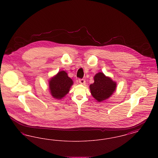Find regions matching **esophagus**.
Instances as JSON below:
<instances>
[{"label": "esophagus", "mask_w": 158, "mask_h": 158, "mask_svg": "<svg viewBox=\"0 0 158 158\" xmlns=\"http://www.w3.org/2000/svg\"><path fill=\"white\" fill-rule=\"evenodd\" d=\"M79 82L81 84H85V80L83 79H79Z\"/></svg>", "instance_id": "1"}]
</instances>
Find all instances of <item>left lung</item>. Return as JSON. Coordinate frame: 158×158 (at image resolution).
<instances>
[{"label":"left lung","instance_id":"obj_1","mask_svg":"<svg viewBox=\"0 0 158 158\" xmlns=\"http://www.w3.org/2000/svg\"><path fill=\"white\" fill-rule=\"evenodd\" d=\"M92 95L99 102L110 97L115 90L116 83L102 73H98L94 76V83L90 85Z\"/></svg>","mask_w":158,"mask_h":158}]
</instances>
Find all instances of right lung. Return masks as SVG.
Instances as JSON below:
<instances>
[{"label": "right lung", "mask_w": 158, "mask_h": 158, "mask_svg": "<svg viewBox=\"0 0 158 158\" xmlns=\"http://www.w3.org/2000/svg\"><path fill=\"white\" fill-rule=\"evenodd\" d=\"M73 85L72 80L64 71H61L49 82V87L53 97L61 99L64 97Z\"/></svg>", "instance_id": "1"}]
</instances>
